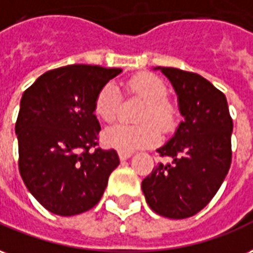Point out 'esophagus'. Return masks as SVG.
I'll list each match as a JSON object with an SVG mask.
<instances>
[{
  "label": "esophagus",
  "instance_id": "esophagus-1",
  "mask_svg": "<svg viewBox=\"0 0 253 253\" xmlns=\"http://www.w3.org/2000/svg\"><path fill=\"white\" fill-rule=\"evenodd\" d=\"M119 156L121 160H126L132 156V152H129V151H119Z\"/></svg>",
  "mask_w": 253,
  "mask_h": 253
}]
</instances>
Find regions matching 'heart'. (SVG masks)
<instances>
[{
    "mask_svg": "<svg viewBox=\"0 0 253 253\" xmlns=\"http://www.w3.org/2000/svg\"><path fill=\"white\" fill-rule=\"evenodd\" d=\"M129 94L144 101V106L139 114V125L117 124L104 132L105 144L120 151H133L156 144L160 139V130L169 132L175 126L176 110L167 97L165 82L156 75L141 73L126 82ZM120 90L113 84H104L95 98V114L106 123H112L117 117L120 105ZM158 125L157 127L156 125Z\"/></svg>",
    "mask_w": 253,
    "mask_h": 253,
    "instance_id": "1",
    "label": "heart"
}]
</instances>
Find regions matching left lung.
Returning a JSON list of instances; mask_svg holds the SVG:
<instances>
[{
    "label": "left lung",
    "mask_w": 253,
    "mask_h": 253,
    "mask_svg": "<svg viewBox=\"0 0 253 253\" xmlns=\"http://www.w3.org/2000/svg\"><path fill=\"white\" fill-rule=\"evenodd\" d=\"M155 70L172 84L183 121L158 149L171 162L152 169L141 189L155 213L180 220L204 209L222 185L232 162L233 121L226 97L208 79L179 68Z\"/></svg>",
    "instance_id": "1"
}]
</instances>
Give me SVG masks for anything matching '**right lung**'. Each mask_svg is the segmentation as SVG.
Wrapping results in <instances>:
<instances>
[{"label": "right lung", "mask_w": 253, "mask_h": 253, "mask_svg": "<svg viewBox=\"0 0 253 253\" xmlns=\"http://www.w3.org/2000/svg\"><path fill=\"white\" fill-rule=\"evenodd\" d=\"M121 68L71 64L39 77L24 91L16 134L18 169L45 209L75 215L98 204L120 159L98 147L95 98Z\"/></svg>", "instance_id": "add662e5"}]
</instances>
